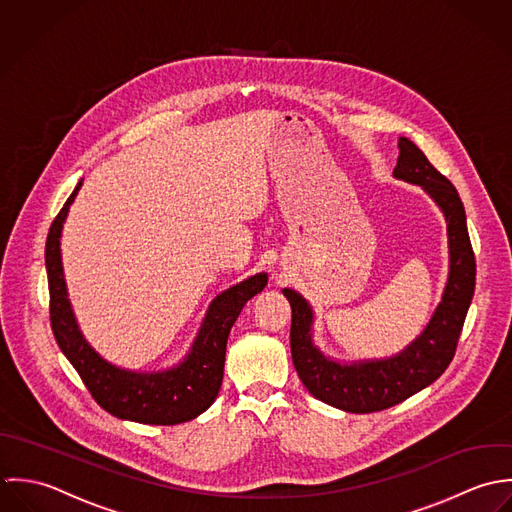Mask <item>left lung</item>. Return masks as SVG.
I'll return each instance as SVG.
<instances>
[{
    "label": "left lung",
    "mask_w": 512,
    "mask_h": 512,
    "mask_svg": "<svg viewBox=\"0 0 512 512\" xmlns=\"http://www.w3.org/2000/svg\"><path fill=\"white\" fill-rule=\"evenodd\" d=\"M398 148L394 176L421 186L441 207L447 221L449 277L441 303L423 332L392 358L340 364L312 344L314 314L307 301L297 291L283 289L293 310L291 354L299 378L316 400L350 413L392 408L433 384L455 356L475 293V253L467 231L465 207L455 186L431 166L409 138L402 136Z\"/></svg>",
    "instance_id": "obj_1"
}]
</instances>
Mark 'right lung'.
I'll use <instances>...</instances> for the list:
<instances>
[{
    "label": "right lung",
    "instance_id": "obj_1",
    "mask_svg": "<svg viewBox=\"0 0 512 512\" xmlns=\"http://www.w3.org/2000/svg\"><path fill=\"white\" fill-rule=\"evenodd\" d=\"M81 186L83 182L77 184L59 215L53 219L45 243L51 299L49 314L55 340L97 404L114 417L150 425L190 421L215 402L223 380L229 330L245 303L265 289L267 273H257L213 299L190 354L178 366L164 372L118 368L101 358L85 340L67 299L61 263V231Z\"/></svg>",
    "mask_w": 512,
    "mask_h": 512
}]
</instances>
